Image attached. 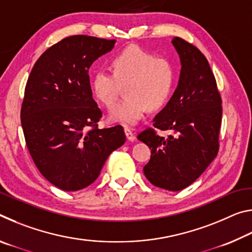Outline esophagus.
<instances>
[{
    "label": "esophagus",
    "mask_w": 252,
    "mask_h": 252,
    "mask_svg": "<svg viewBox=\"0 0 252 252\" xmlns=\"http://www.w3.org/2000/svg\"><path fill=\"white\" fill-rule=\"evenodd\" d=\"M125 133H126V139L129 140L130 142H133L135 140V135L133 134V132H132L129 127H125Z\"/></svg>",
    "instance_id": "34e87169"
}]
</instances>
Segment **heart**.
I'll use <instances>...</instances> for the list:
<instances>
[{
  "instance_id": "heart-1",
  "label": "heart",
  "mask_w": 252,
  "mask_h": 252,
  "mask_svg": "<svg viewBox=\"0 0 252 252\" xmlns=\"http://www.w3.org/2000/svg\"><path fill=\"white\" fill-rule=\"evenodd\" d=\"M111 67L113 73L100 69L91 81L93 95L106 108L116 101L119 84L126 83V97L111 109L110 122L134 126L147 108L160 109L171 94L174 71L168 60L157 58L138 46H130L112 59Z\"/></svg>"
}]
</instances>
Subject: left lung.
<instances>
[{"label": "left lung", "instance_id": "obj_1", "mask_svg": "<svg viewBox=\"0 0 252 252\" xmlns=\"http://www.w3.org/2000/svg\"><path fill=\"white\" fill-rule=\"evenodd\" d=\"M181 63L178 87L153 126L171 131L167 139L148 129L138 139L151 149L144 176L153 186L180 191L201 176L217 157L222 106L215 75L192 44L173 37Z\"/></svg>", "mask_w": 252, "mask_h": 252}]
</instances>
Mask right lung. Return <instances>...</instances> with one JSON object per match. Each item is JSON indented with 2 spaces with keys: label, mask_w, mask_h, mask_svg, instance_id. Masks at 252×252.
I'll use <instances>...</instances> for the list:
<instances>
[{
  "label": "right lung",
  "mask_w": 252,
  "mask_h": 252,
  "mask_svg": "<svg viewBox=\"0 0 252 252\" xmlns=\"http://www.w3.org/2000/svg\"><path fill=\"white\" fill-rule=\"evenodd\" d=\"M114 43L88 35L65 37L41 55L28 79L21 109L25 142L42 176L63 191L94 182L110 153L126 142L121 126L97 127L102 112L88 74Z\"/></svg>",
  "instance_id": "1"
}]
</instances>
